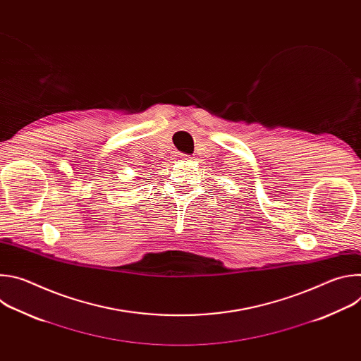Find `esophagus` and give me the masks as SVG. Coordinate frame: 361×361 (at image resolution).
Segmentation results:
<instances>
[{
	"instance_id": "obj_1",
	"label": "esophagus",
	"mask_w": 361,
	"mask_h": 361,
	"mask_svg": "<svg viewBox=\"0 0 361 361\" xmlns=\"http://www.w3.org/2000/svg\"><path fill=\"white\" fill-rule=\"evenodd\" d=\"M178 157L183 159V160H190V156H187V154H183V152L178 154Z\"/></svg>"
}]
</instances>
